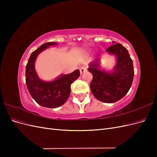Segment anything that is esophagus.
Here are the masks:
<instances>
[{
    "label": "esophagus",
    "mask_w": 157,
    "mask_h": 157,
    "mask_svg": "<svg viewBox=\"0 0 157 157\" xmlns=\"http://www.w3.org/2000/svg\"><path fill=\"white\" fill-rule=\"evenodd\" d=\"M86 67H84V66H82V67H81L80 68V74H82L84 72H85V71H86Z\"/></svg>",
    "instance_id": "esophagus-1"
}]
</instances>
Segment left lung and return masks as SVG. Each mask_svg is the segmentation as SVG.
Masks as SVG:
<instances>
[{
  "mask_svg": "<svg viewBox=\"0 0 157 157\" xmlns=\"http://www.w3.org/2000/svg\"><path fill=\"white\" fill-rule=\"evenodd\" d=\"M114 44L106 50L114 54L117 63L113 72L101 71L98 59L89 65L88 69L93 76L90 89L99 101L112 103L120 100L129 91L134 80V71L132 59L128 50L120 43Z\"/></svg>",
  "mask_w": 157,
  "mask_h": 157,
  "instance_id": "left-lung-1",
  "label": "left lung"
}]
</instances>
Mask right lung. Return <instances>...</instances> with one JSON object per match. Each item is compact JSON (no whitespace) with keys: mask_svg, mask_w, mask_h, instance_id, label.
<instances>
[{"mask_svg":"<svg viewBox=\"0 0 157 157\" xmlns=\"http://www.w3.org/2000/svg\"><path fill=\"white\" fill-rule=\"evenodd\" d=\"M57 43L49 42L41 45L32 52L25 69L26 85L31 97L40 105L48 108H56L63 105L71 93V85L80 76V71L75 70L67 75H61L53 81H43L38 77L35 62L41 52L49 46Z\"/></svg>","mask_w":157,"mask_h":157,"instance_id":"add662e5","label":"right lung"}]
</instances>
